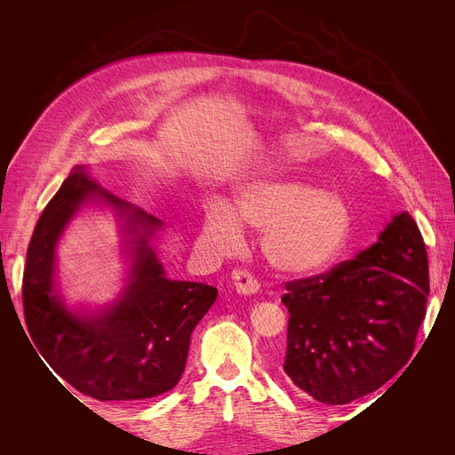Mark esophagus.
Segmentation results:
<instances>
[{
	"label": "esophagus",
	"instance_id": "obj_1",
	"mask_svg": "<svg viewBox=\"0 0 455 455\" xmlns=\"http://www.w3.org/2000/svg\"><path fill=\"white\" fill-rule=\"evenodd\" d=\"M231 281H233V286H235V291L239 294L251 296V294H256L259 291V281L254 277L251 271H246V269H235V271H233L231 273Z\"/></svg>",
	"mask_w": 455,
	"mask_h": 455
}]
</instances>
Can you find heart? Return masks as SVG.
Wrapping results in <instances>:
<instances>
[{"instance_id":"heart-1","label":"heart","mask_w":455,"mask_h":455,"mask_svg":"<svg viewBox=\"0 0 455 455\" xmlns=\"http://www.w3.org/2000/svg\"><path fill=\"white\" fill-rule=\"evenodd\" d=\"M243 224L264 229L261 251L273 267L304 275L332 264L346 246L353 214L336 191L301 178L264 174L243 184L231 204L212 203L203 237L220 252L237 251Z\"/></svg>"}]
</instances>
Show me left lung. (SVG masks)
<instances>
[{
	"instance_id": "1",
	"label": "left lung",
	"mask_w": 455,
	"mask_h": 455,
	"mask_svg": "<svg viewBox=\"0 0 455 455\" xmlns=\"http://www.w3.org/2000/svg\"><path fill=\"white\" fill-rule=\"evenodd\" d=\"M284 286L288 378L323 404L353 403L414 353L429 296L419 228L408 212L396 214L356 258Z\"/></svg>"
}]
</instances>
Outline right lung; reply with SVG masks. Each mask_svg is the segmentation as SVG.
<instances>
[{
  "label": "right lung",
  "instance_id": "add662e5",
  "mask_svg": "<svg viewBox=\"0 0 455 455\" xmlns=\"http://www.w3.org/2000/svg\"><path fill=\"white\" fill-rule=\"evenodd\" d=\"M89 202L118 212L133 256L122 298L96 314L70 310L53 288L58 239ZM161 226L159 218L99 186L84 167L66 178L36 224L22 277L26 326L39 359L96 401H144L171 391L186 368L191 332L218 296L214 286L164 277L149 246Z\"/></svg>",
  "mask_w": 455,
  "mask_h": 455
}]
</instances>
